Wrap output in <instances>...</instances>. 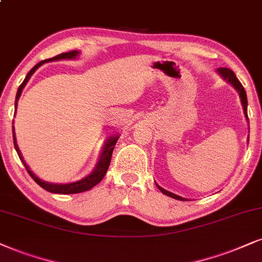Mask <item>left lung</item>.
Masks as SVG:
<instances>
[{
	"label": "left lung",
	"instance_id": "1",
	"mask_svg": "<svg viewBox=\"0 0 262 262\" xmlns=\"http://www.w3.org/2000/svg\"><path fill=\"white\" fill-rule=\"evenodd\" d=\"M219 72H220V75L223 76V77H224L225 79H227V81L230 82V83L232 84L233 87L237 89L238 93H239L242 105H243L244 115H246V117L248 118V115H247V106H248L247 93H246V91H244L243 85H242L241 82L238 81V78L236 77V75H234V72L231 71L230 69H227V68H220V69H219ZM156 185H157V184H156ZM157 187H158V190H160L161 192H163V193L167 194V196H169V197H171V198H175V200H179V201H186V200H185V198H183V197L177 196V194L171 193V192H169V191H165L164 188H162L161 186H158V185H157Z\"/></svg>",
	"mask_w": 262,
	"mask_h": 262
}]
</instances>
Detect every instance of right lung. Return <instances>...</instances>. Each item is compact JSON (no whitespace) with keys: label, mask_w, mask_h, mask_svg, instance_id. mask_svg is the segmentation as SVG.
I'll list each match as a JSON object with an SVG mask.
<instances>
[{"label":"right lung","mask_w":262,"mask_h":262,"mask_svg":"<svg viewBox=\"0 0 262 262\" xmlns=\"http://www.w3.org/2000/svg\"><path fill=\"white\" fill-rule=\"evenodd\" d=\"M77 54H78V52H76V51L61 53V54L55 55V57H53L51 59H47V60L39 61L38 64H36L34 68H32L31 70L29 71V74L26 75V77H25L24 81H23V83L19 85L18 92H16V98H15V108H16V102H18V100H19V97H20L23 88L25 87L26 82L29 81V78L31 77V75L36 71V69H38L39 66H41L42 64H45L46 61L60 60V59H72V58L77 57ZM117 140H118L117 135H115V137H111L110 139H107V141L105 142L104 148H102V154H101L100 161L98 162V164H97V167H95L94 171L89 174L88 177H85L83 179H81V180L75 181V183H70V184H51V183H46V181H42L41 179H38L34 173H32L31 170L29 169V165L25 163L24 158H23V156L20 154V150H19L18 145H16L14 128H13V141H14V147L16 150V154H18L19 158H20V161L23 162V164H24L26 170H28L30 177L34 179L36 183H37L42 188H45V190L48 191V192H52V193H61V194L79 193V192H84V191L91 190L92 187H94L95 185H98L99 183H100L102 179H104L105 174H106V171L108 169V165H110L111 157H112V152H114L115 145H116V142H117Z\"/></svg>","instance_id":"1"}]
</instances>
